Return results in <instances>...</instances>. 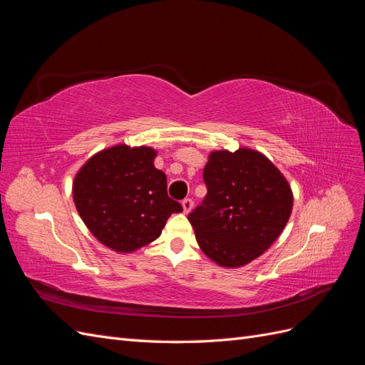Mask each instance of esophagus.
<instances>
[{"mask_svg": "<svg viewBox=\"0 0 365 365\" xmlns=\"http://www.w3.org/2000/svg\"><path fill=\"white\" fill-rule=\"evenodd\" d=\"M181 205H182L184 213H190V210H192V207H193V201L189 200V197H187V200H184V201L181 202Z\"/></svg>", "mask_w": 365, "mask_h": 365, "instance_id": "obj_1", "label": "esophagus"}]
</instances>
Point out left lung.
<instances>
[{
	"label": "left lung",
	"instance_id": "1",
	"mask_svg": "<svg viewBox=\"0 0 365 365\" xmlns=\"http://www.w3.org/2000/svg\"><path fill=\"white\" fill-rule=\"evenodd\" d=\"M204 181L205 200L189 215L197 245L219 267H245L288 224L291 185L269 158L250 148L210 152Z\"/></svg>",
	"mask_w": 365,
	"mask_h": 365
}]
</instances>
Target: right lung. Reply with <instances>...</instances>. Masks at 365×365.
<instances>
[{"label": "right lung", "instance_id": "add662e5", "mask_svg": "<svg viewBox=\"0 0 365 365\" xmlns=\"http://www.w3.org/2000/svg\"><path fill=\"white\" fill-rule=\"evenodd\" d=\"M157 150L115 145L98 150L77 170L73 200L86 228L106 248L130 254L158 239L181 204L168 196V178L155 169Z\"/></svg>", "mask_w": 365, "mask_h": 365}]
</instances>
